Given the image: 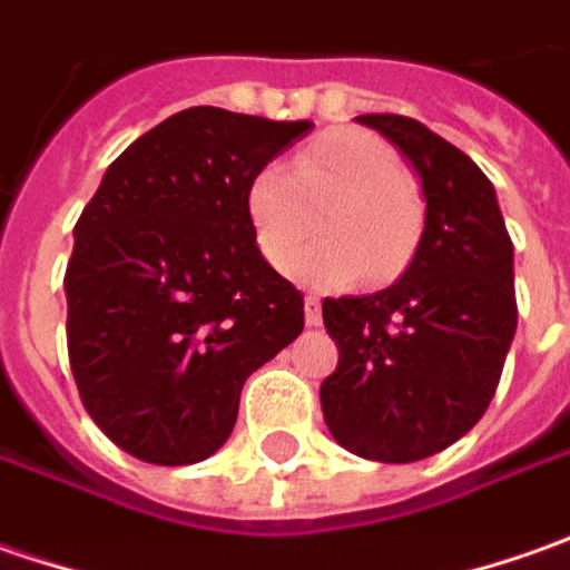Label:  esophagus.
<instances>
[{
    "instance_id": "1",
    "label": "esophagus",
    "mask_w": 570,
    "mask_h": 570,
    "mask_svg": "<svg viewBox=\"0 0 570 570\" xmlns=\"http://www.w3.org/2000/svg\"><path fill=\"white\" fill-rule=\"evenodd\" d=\"M305 324H308V327H318V324H322V299L312 296V293L305 296Z\"/></svg>"
}]
</instances>
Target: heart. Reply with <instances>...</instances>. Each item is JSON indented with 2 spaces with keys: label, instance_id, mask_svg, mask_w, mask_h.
Segmentation results:
<instances>
[{
  "label": "heart",
  "instance_id": "b5f03b06",
  "mask_svg": "<svg viewBox=\"0 0 570 570\" xmlns=\"http://www.w3.org/2000/svg\"><path fill=\"white\" fill-rule=\"evenodd\" d=\"M323 210L327 237L297 253ZM248 217L267 262L305 284L337 289L365 274L387 284L420 246L425 205L403 157L365 128H334L315 138L293 167H265L248 186Z\"/></svg>",
  "mask_w": 570,
  "mask_h": 570
}]
</instances>
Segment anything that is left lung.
Here are the masks:
<instances>
[{
	"instance_id": "left-lung-1",
	"label": "left lung",
	"mask_w": 570,
	"mask_h": 570,
	"mask_svg": "<svg viewBox=\"0 0 570 570\" xmlns=\"http://www.w3.org/2000/svg\"><path fill=\"white\" fill-rule=\"evenodd\" d=\"M360 122L416 167L425 229L397 284L324 299L341 360L322 382V413L346 451L413 463L463 439L495 397L518 327L514 246L492 183L461 148L394 112Z\"/></svg>"
}]
</instances>
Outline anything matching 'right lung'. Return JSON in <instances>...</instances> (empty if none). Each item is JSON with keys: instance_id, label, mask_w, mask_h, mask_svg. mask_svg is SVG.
Masks as SVG:
<instances>
[{"instance_id": "right-lung-1", "label": "right lung", "mask_w": 570, "mask_h": 570, "mask_svg": "<svg viewBox=\"0 0 570 570\" xmlns=\"http://www.w3.org/2000/svg\"><path fill=\"white\" fill-rule=\"evenodd\" d=\"M308 128L183 109L128 145L81 210L66 267L71 375L131 458H210L248 375L303 334V293L255 246L248 186Z\"/></svg>"}]
</instances>
